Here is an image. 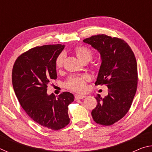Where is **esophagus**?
<instances>
[{
	"instance_id": "obj_1",
	"label": "esophagus",
	"mask_w": 152,
	"mask_h": 152,
	"mask_svg": "<svg viewBox=\"0 0 152 152\" xmlns=\"http://www.w3.org/2000/svg\"><path fill=\"white\" fill-rule=\"evenodd\" d=\"M86 96H84V95H75V99L76 100H79V99H84V98H85Z\"/></svg>"
}]
</instances>
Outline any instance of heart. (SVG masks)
<instances>
[{
	"label": "heart",
	"instance_id": "1",
	"mask_svg": "<svg viewBox=\"0 0 152 152\" xmlns=\"http://www.w3.org/2000/svg\"><path fill=\"white\" fill-rule=\"evenodd\" d=\"M74 53L82 62H88L93 57V53L89 48L83 45L77 46L74 50ZM65 55L64 53L59 54L55 61V66L57 69L62 68ZM89 80V77L86 75L71 76L64 83L67 88L76 92H83L86 90V82Z\"/></svg>",
	"mask_w": 152,
	"mask_h": 152
}]
</instances>
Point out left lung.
<instances>
[{
    "label": "left lung",
    "mask_w": 152,
    "mask_h": 152,
    "mask_svg": "<svg viewBox=\"0 0 152 152\" xmlns=\"http://www.w3.org/2000/svg\"><path fill=\"white\" fill-rule=\"evenodd\" d=\"M83 42L100 53L101 65L95 85L106 84L108 95L95 97L97 105L92 110L95 122L111 125L127 114L137 86V66L134 53L124 40L106 35H93Z\"/></svg>",
    "instance_id": "obj_1"
}]
</instances>
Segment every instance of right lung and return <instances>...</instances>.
I'll use <instances>...</instances> for the list:
<instances>
[{"instance_id":"right-lung-1","label":"right lung","mask_w":152,"mask_h":152,"mask_svg":"<svg viewBox=\"0 0 152 152\" xmlns=\"http://www.w3.org/2000/svg\"><path fill=\"white\" fill-rule=\"evenodd\" d=\"M65 45H45L20 55L12 71L14 91L23 109L31 119L49 129H61L70 123L68 105L74 95L64 92L56 96L47 94L51 80L57 79L55 61Z\"/></svg>"}]
</instances>
